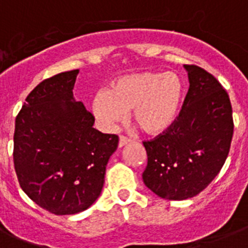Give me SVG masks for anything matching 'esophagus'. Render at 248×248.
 <instances>
[{"label": "esophagus", "instance_id": "obj_1", "mask_svg": "<svg viewBox=\"0 0 248 248\" xmlns=\"http://www.w3.org/2000/svg\"><path fill=\"white\" fill-rule=\"evenodd\" d=\"M131 141V140L128 139V138H126V136H120V141H118V147L122 148L124 145H126V144H128Z\"/></svg>", "mask_w": 248, "mask_h": 248}]
</instances>
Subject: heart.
<instances>
[{"instance_id": "heart-1", "label": "heart", "mask_w": 248, "mask_h": 248, "mask_svg": "<svg viewBox=\"0 0 248 248\" xmlns=\"http://www.w3.org/2000/svg\"><path fill=\"white\" fill-rule=\"evenodd\" d=\"M184 86L172 72H141L118 77L110 89L93 96V112L101 126L112 128L131 109L132 120L149 135L172 127L180 113Z\"/></svg>"}]
</instances>
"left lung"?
<instances>
[{
	"mask_svg": "<svg viewBox=\"0 0 248 248\" xmlns=\"http://www.w3.org/2000/svg\"><path fill=\"white\" fill-rule=\"evenodd\" d=\"M189 90L176 122L143 141L148 165L143 181L165 200L201 193L219 173L231 149L233 116L229 95L217 79L197 65H184Z\"/></svg>",
	"mask_w": 248,
	"mask_h": 248,
	"instance_id": "8db88e82",
	"label": "left lung"
}]
</instances>
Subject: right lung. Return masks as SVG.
<instances>
[{
	"instance_id": "add662e5",
	"label": "right lung",
	"mask_w": 248,
	"mask_h": 248,
	"mask_svg": "<svg viewBox=\"0 0 248 248\" xmlns=\"http://www.w3.org/2000/svg\"><path fill=\"white\" fill-rule=\"evenodd\" d=\"M78 69L52 76L31 91L15 120L14 166L21 189L55 215L85 211L100 196L118 136L93 127L73 97Z\"/></svg>"
}]
</instances>
